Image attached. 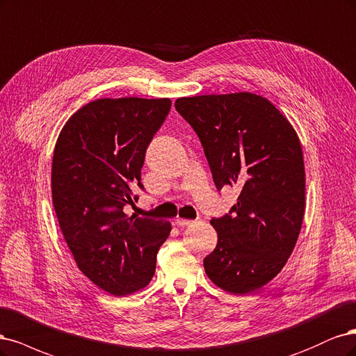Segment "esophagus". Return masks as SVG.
<instances>
[{
    "label": "esophagus",
    "mask_w": 356,
    "mask_h": 356,
    "mask_svg": "<svg viewBox=\"0 0 356 356\" xmlns=\"http://www.w3.org/2000/svg\"><path fill=\"white\" fill-rule=\"evenodd\" d=\"M193 222L192 220H188V219H180V217H179V219H176V225L177 226H189V225H192Z\"/></svg>",
    "instance_id": "esophagus-1"
}]
</instances>
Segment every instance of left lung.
<instances>
[{"instance_id":"obj_1","label":"left lung","mask_w":356,"mask_h":356,"mask_svg":"<svg viewBox=\"0 0 356 356\" xmlns=\"http://www.w3.org/2000/svg\"><path fill=\"white\" fill-rule=\"evenodd\" d=\"M200 137L217 191L236 186L227 214L213 217L217 245L204 259L222 290L248 294L277 277L293 253L305 214L300 140L272 103L253 93L177 99Z\"/></svg>"}]
</instances>
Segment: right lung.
Listing matches in <instances>:
<instances>
[{"instance_id": "obj_1", "label": "right lung", "mask_w": 356, "mask_h": 356, "mask_svg": "<svg viewBox=\"0 0 356 356\" xmlns=\"http://www.w3.org/2000/svg\"><path fill=\"white\" fill-rule=\"evenodd\" d=\"M171 109L170 99H97L67 120L51 165L54 211L76 265L99 289L127 296L152 280L171 223L127 216L143 191L149 143Z\"/></svg>"}]
</instances>
